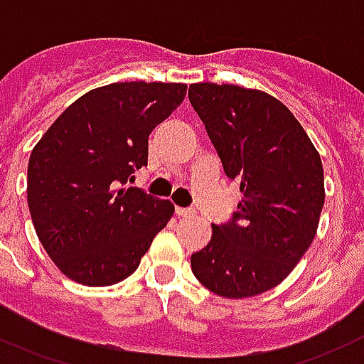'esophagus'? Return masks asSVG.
<instances>
[{"label":"esophagus","instance_id":"1","mask_svg":"<svg viewBox=\"0 0 364 364\" xmlns=\"http://www.w3.org/2000/svg\"><path fill=\"white\" fill-rule=\"evenodd\" d=\"M175 214H177V216H181V218H187V216H193V214H195V210H193V208H181V206H177V208H175Z\"/></svg>","mask_w":364,"mask_h":364}]
</instances>
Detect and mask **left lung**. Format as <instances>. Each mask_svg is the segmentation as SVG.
Listing matches in <instances>:
<instances>
[{"mask_svg":"<svg viewBox=\"0 0 364 364\" xmlns=\"http://www.w3.org/2000/svg\"><path fill=\"white\" fill-rule=\"evenodd\" d=\"M191 106L203 119L243 200L191 257L200 284L220 297H255L282 284L316 235L324 169L295 115L274 96L237 85L196 82Z\"/></svg>","mask_w":364,"mask_h":364,"instance_id":"left-lung-1","label":"left lung"}]
</instances>
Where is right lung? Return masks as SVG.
<instances>
[{
	"mask_svg": "<svg viewBox=\"0 0 364 364\" xmlns=\"http://www.w3.org/2000/svg\"><path fill=\"white\" fill-rule=\"evenodd\" d=\"M187 94L181 82H114L75 100L28 160L26 198L40 243L77 284L129 278L173 204L127 187L148 164V136Z\"/></svg>",
	"mask_w": 364,
	"mask_h": 364,
	"instance_id": "1",
	"label": "right lung"
}]
</instances>
